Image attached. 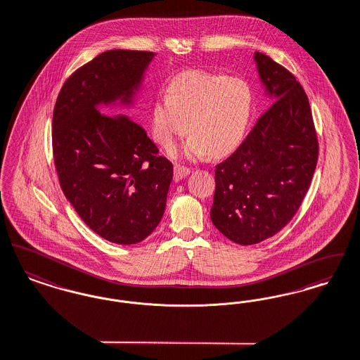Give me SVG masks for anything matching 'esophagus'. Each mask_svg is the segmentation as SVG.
Here are the masks:
<instances>
[{
	"label": "esophagus",
	"mask_w": 360,
	"mask_h": 360,
	"mask_svg": "<svg viewBox=\"0 0 360 360\" xmlns=\"http://www.w3.org/2000/svg\"><path fill=\"white\" fill-rule=\"evenodd\" d=\"M189 172L191 169L189 168H186V167H180V165H176L174 167V181H179V180H181L183 177H186L187 174H189Z\"/></svg>",
	"instance_id": "esophagus-1"
}]
</instances>
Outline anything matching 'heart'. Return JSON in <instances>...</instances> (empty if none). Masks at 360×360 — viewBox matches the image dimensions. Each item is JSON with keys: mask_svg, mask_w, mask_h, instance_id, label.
<instances>
[{"mask_svg": "<svg viewBox=\"0 0 360 360\" xmlns=\"http://www.w3.org/2000/svg\"><path fill=\"white\" fill-rule=\"evenodd\" d=\"M253 107V94L245 79L189 70L174 77L169 94L153 104L154 139L165 150L187 133L184 154L203 158L208 152H230L245 133Z\"/></svg>", "mask_w": 360, "mask_h": 360, "instance_id": "heart-1", "label": "heart"}]
</instances>
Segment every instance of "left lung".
<instances>
[{
  "label": "left lung",
  "mask_w": 360,
  "mask_h": 360,
  "mask_svg": "<svg viewBox=\"0 0 360 360\" xmlns=\"http://www.w3.org/2000/svg\"><path fill=\"white\" fill-rule=\"evenodd\" d=\"M255 60L274 103L238 149L215 167L211 221L225 237L253 245L297 214L319 160L309 98L295 76L263 53Z\"/></svg>",
  "instance_id": "obj_1"
}]
</instances>
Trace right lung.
I'll use <instances>...</instances> for the list:
<instances>
[{
	"label": "right lung",
	"instance_id": "add662e5",
	"mask_svg": "<svg viewBox=\"0 0 360 360\" xmlns=\"http://www.w3.org/2000/svg\"><path fill=\"white\" fill-rule=\"evenodd\" d=\"M154 53L110 50L62 85L53 115V155L60 188L81 219L122 245L145 240L160 224L173 165L145 130L98 104L129 103Z\"/></svg>",
	"mask_w": 360,
	"mask_h": 360
}]
</instances>
